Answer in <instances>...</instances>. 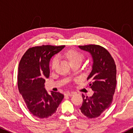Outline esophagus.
<instances>
[{
	"label": "esophagus",
	"mask_w": 133,
	"mask_h": 133,
	"mask_svg": "<svg viewBox=\"0 0 133 133\" xmlns=\"http://www.w3.org/2000/svg\"><path fill=\"white\" fill-rule=\"evenodd\" d=\"M74 94V92H69V91H67L65 93V96H72L73 94Z\"/></svg>",
	"instance_id": "obj_1"
}]
</instances>
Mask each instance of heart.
I'll use <instances>...</instances> for the list:
<instances>
[{"instance_id": "1", "label": "heart", "mask_w": 133, "mask_h": 133, "mask_svg": "<svg viewBox=\"0 0 133 133\" xmlns=\"http://www.w3.org/2000/svg\"><path fill=\"white\" fill-rule=\"evenodd\" d=\"M61 57H63L66 58L69 61V63L73 64L75 62H81L83 59L84 56L81 52H79L76 49H68L65 51L64 52L61 53L59 55ZM58 62L57 57H54L52 60L51 64V68L52 69H54L56 68V65Z\"/></svg>"}]
</instances>
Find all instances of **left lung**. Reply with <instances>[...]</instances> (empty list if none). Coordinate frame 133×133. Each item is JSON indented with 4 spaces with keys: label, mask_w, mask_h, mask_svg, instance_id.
Listing matches in <instances>:
<instances>
[{
    "label": "left lung",
    "mask_w": 133,
    "mask_h": 133,
    "mask_svg": "<svg viewBox=\"0 0 133 133\" xmlns=\"http://www.w3.org/2000/svg\"><path fill=\"white\" fill-rule=\"evenodd\" d=\"M81 49L89 52L93 59L92 69L88 80L94 91L91 97L82 94L81 111L90 119L99 117L112 103L116 86V66L113 58L104 47L95 44L79 45Z\"/></svg>",
    "instance_id": "left-lung-1"
}]
</instances>
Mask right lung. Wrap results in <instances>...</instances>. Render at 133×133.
<instances>
[{
  "mask_svg": "<svg viewBox=\"0 0 133 133\" xmlns=\"http://www.w3.org/2000/svg\"><path fill=\"white\" fill-rule=\"evenodd\" d=\"M64 46L42 45L30 47L20 61L18 89L27 109L39 118L51 116L64 98L63 94L59 92L49 94L44 88V82L49 77L51 58Z\"/></svg>",
  "mask_w": 133,
  "mask_h": 133,
  "instance_id": "add662e5",
  "label": "right lung"
}]
</instances>
